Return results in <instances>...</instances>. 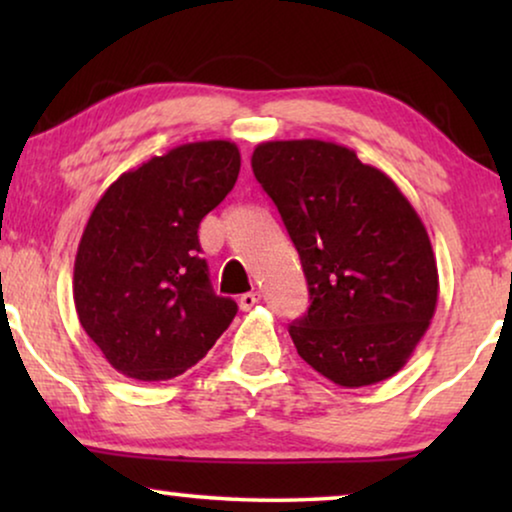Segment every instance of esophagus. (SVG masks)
Wrapping results in <instances>:
<instances>
[{
    "label": "esophagus",
    "mask_w": 512,
    "mask_h": 512,
    "mask_svg": "<svg viewBox=\"0 0 512 512\" xmlns=\"http://www.w3.org/2000/svg\"><path fill=\"white\" fill-rule=\"evenodd\" d=\"M237 303H240V310H251V307H256L258 303H261V293L258 291H251V293H244V296H240V300H237Z\"/></svg>",
    "instance_id": "obj_1"
}]
</instances>
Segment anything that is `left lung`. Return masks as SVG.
Segmentation results:
<instances>
[{"mask_svg":"<svg viewBox=\"0 0 512 512\" xmlns=\"http://www.w3.org/2000/svg\"><path fill=\"white\" fill-rule=\"evenodd\" d=\"M251 167L296 244L310 307L289 326L300 359L340 387L398 373L429 328V233L387 174L321 139L263 142Z\"/></svg>","mask_w":512,"mask_h":512,"instance_id":"left-lung-1","label":"left lung"}]
</instances>
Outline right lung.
<instances>
[{
	"label": "right lung",
	"instance_id": "right-lung-1",
	"mask_svg": "<svg viewBox=\"0 0 512 512\" xmlns=\"http://www.w3.org/2000/svg\"><path fill=\"white\" fill-rule=\"evenodd\" d=\"M237 174L233 142H191L123 172L97 200L76 251L74 305L118 373L172 380L233 321L237 305L214 293L198 228Z\"/></svg>",
	"mask_w": 512,
	"mask_h": 512
}]
</instances>
